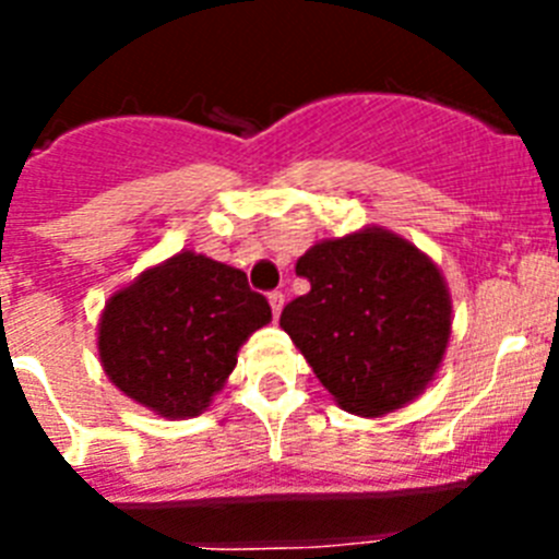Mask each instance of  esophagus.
Here are the masks:
<instances>
[{"label":"esophagus","mask_w":559,"mask_h":559,"mask_svg":"<svg viewBox=\"0 0 559 559\" xmlns=\"http://www.w3.org/2000/svg\"><path fill=\"white\" fill-rule=\"evenodd\" d=\"M269 305H271V313H274V319H280V313H283V305H285L283 290H271Z\"/></svg>","instance_id":"1"}]
</instances>
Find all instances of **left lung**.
Wrapping results in <instances>:
<instances>
[{"label": "left lung", "instance_id": "left-lung-1", "mask_svg": "<svg viewBox=\"0 0 559 559\" xmlns=\"http://www.w3.org/2000/svg\"><path fill=\"white\" fill-rule=\"evenodd\" d=\"M310 290L280 328L344 412L383 417L426 392L451 341V294L426 251L380 226L296 260Z\"/></svg>", "mask_w": 559, "mask_h": 559}]
</instances>
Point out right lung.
<instances>
[{
  "instance_id": "add662e5",
  "label": "right lung",
  "mask_w": 559,
  "mask_h": 559,
  "mask_svg": "<svg viewBox=\"0 0 559 559\" xmlns=\"http://www.w3.org/2000/svg\"><path fill=\"white\" fill-rule=\"evenodd\" d=\"M271 322L240 269L179 251L106 302L97 324L103 372L133 403L167 419L206 412L237 349Z\"/></svg>"
}]
</instances>
